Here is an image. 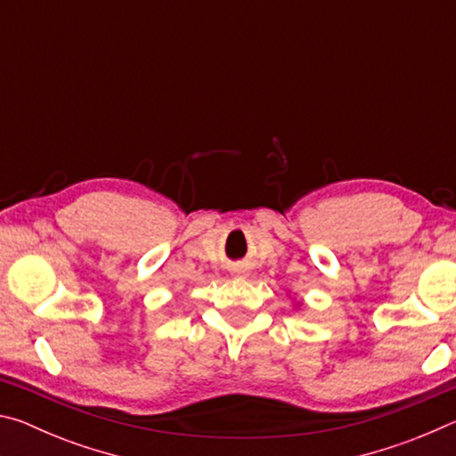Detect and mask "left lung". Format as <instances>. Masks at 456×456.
I'll return each mask as SVG.
<instances>
[{
    "label": "left lung",
    "mask_w": 456,
    "mask_h": 456,
    "mask_svg": "<svg viewBox=\"0 0 456 456\" xmlns=\"http://www.w3.org/2000/svg\"><path fill=\"white\" fill-rule=\"evenodd\" d=\"M293 305H297V307H299V305H302V302H296V299H293Z\"/></svg>",
    "instance_id": "left-lung-1"
}]
</instances>
